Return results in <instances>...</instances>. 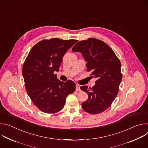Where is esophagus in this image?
<instances>
[{
	"mask_svg": "<svg viewBox=\"0 0 148 148\" xmlns=\"http://www.w3.org/2000/svg\"><path fill=\"white\" fill-rule=\"evenodd\" d=\"M81 89H80V86L79 84H77L76 85V91H80Z\"/></svg>",
	"mask_w": 148,
	"mask_h": 148,
	"instance_id": "1",
	"label": "esophagus"
}]
</instances>
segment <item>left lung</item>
<instances>
[{
    "mask_svg": "<svg viewBox=\"0 0 148 148\" xmlns=\"http://www.w3.org/2000/svg\"><path fill=\"white\" fill-rule=\"evenodd\" d=\"M72 51L81 53L87 61V71L97 79L92 88L80 87L88 95L82 108L91 114L101 113L111 106L118 93L122 78L120 60L108 45L93 38L79 41Z\"/></svg>",
    "mask_w": 148,
    "mask_h": 148,
    "instance_id": "8db88e82",
    "label": "left lung"
}]
</instances>
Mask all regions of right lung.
<instances>
[{
	"instance_id": "1",
	"label": "right lung",
	"mask_w": 148,
	"mask_h": 148,
	"mask_svg": "<svg viewBox=\"0 0 148 148\" xmlns=\"http://www.w3.org/2000/svg\"><path fill=\"white\" fill-rule=\"evenodd\" d=\"M77 40L58 38L43 40L30 51L23 66V76L28 95L42 112L55 114L64 107L67 96L74 92L75 84L71 80H59L58 71L62 57Z\"/></svg>"
}]
</instances>
